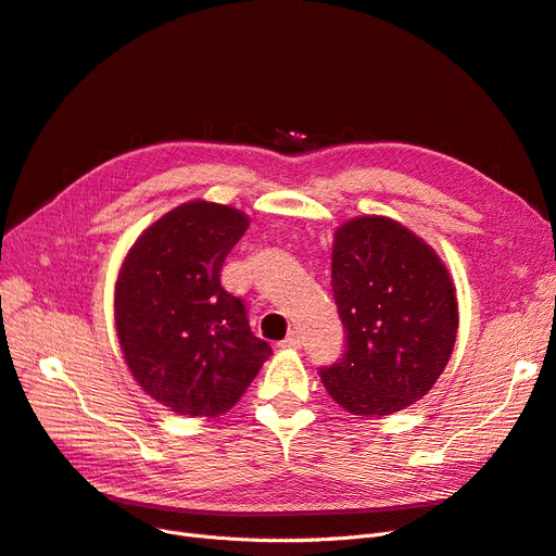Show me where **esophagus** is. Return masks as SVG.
Instances as JSON below:
<instances>
[{
	"instance_id": "1",
	"label": "esophagus",
	"mask_w": 556,
	"mask_h": 556,
	"mask_svg": "<svg viewBox=\"0 0 556 556\" xmlns=\"http://www.w3.org/2000/svg\"><path fill=\"white\" fill-rule=\"evenodd\" d=\"M281 348H302V337L298 332H291L281 341Z\"/></svg>"
}]
</instances>
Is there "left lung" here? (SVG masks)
Segmentation results:
<instances>
[{
    "label": "left lung",
    "instance_id": "1",
    "mask_svg": "<svg viewBox=\"0 0 556 556\" xmlns=\"http://www.w3.org/2000/svg\"><path fill=\"white\" fill-rule=\"evenodd\" d=\"M332 293L345 351L318 371L327 394L359 417L428 394L458 332L456 291L438 254L394 219H351L334 236Z\"/></svg>",
    "mask_w": 556,
    "mask_h": 556
}]
</instances>
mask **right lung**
<instances>
[{
	"label": "right lung",
	"mask_w": 556,
	"mask_h": 556,
	"mask_svg": "<svg viewBox=\"0 0 556 556\" xmlns=\"http://www.w3.org/2000/svg\"><path fill=\"white\" fill-rule=\"evenodd\" d=\"M247 226L229 205L182 203L121 265L114 318L123 355L143 392L178 415L226 413L273 355L254 337L244 300L219 279Z\"/></svg>",
	"instance_id": "right-lung-1"
}]
</instances>
